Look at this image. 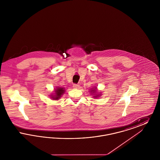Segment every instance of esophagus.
<instances>
[{
    "instance_id": "esophagus-1",
    "label": "esophagus",
    "mask_w": 160,
    "mask_h": 160,
    "mask_svg": "<svg viewBox=\"0 0 160 160\" xmlns=\"http://www.w3.org/2000/svg\"><path fill=\"white\" fill-rule=\"evenodd\" d=\"M79 87H80V86H79L78 84H74L73 85V88H74V89H78V88H79Z\"/></svg>"
}]
</instances>
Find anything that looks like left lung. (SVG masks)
Instances as JSON below:
<instances>
[{
	"label": "left lung",
	"instance_id": "8db88e82",
	"mask_svg": "<svg viewBox=\"0 0 160 160\" xmlns=\"http://www.w3.org/2000/svg\"><path fill=\"white\" fill-rule=\"evenodd\" d=\"M89 91L91 93V95H92L93 98H98L102 95L101 92L99 91L97 89V87H96V86H94L91 89H90V90Z\"/></svg>",
	"mask_w": 160,
	"mask_h": 160
}]
</instances>
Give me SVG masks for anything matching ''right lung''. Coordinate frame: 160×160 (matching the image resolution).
Here are the masks:
<instances>
[{
    "label": "right lung",
    "instance_id": "obj_1",
    "mask_svg": "<svg viewBox=\"0 0 160 160\" xmlns=\"http://www.w3.org/2000/svg\"><path fill=\"white\" fill-rule=\"evenodd\" d=\"M65 92V89L63 88L57 86L54 89L53 93L50 95V98L52 100H59L61 97L63 95Z\"/></svg>",
    "mask_w": 160,
    "mask_h": 160
}]
</instances>
